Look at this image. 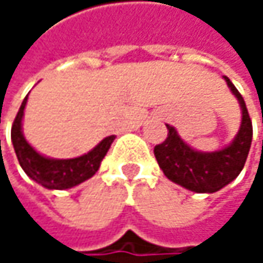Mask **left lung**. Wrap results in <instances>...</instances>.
<instances>
[{"label": "left lung", "instance_id": "1", "mask_svg": "<svg viewBox=\"0 0 263 263\" xmlns=\"http://www.w3.org/2000/svg\"><path fill=\"white\" fill-rule=\"evenodd\" d=\"M224 79L242 108L240 129L230 146L216 152H198L184 143L175 128L166 125L167 138L154 147L163 174L171 181L196 193H213L232 183L243 169L251 146L253 125L243 97L232 80L227 76Z\"/></svg>", "mask_w": 263, "mask_h": 263}]
</instances>
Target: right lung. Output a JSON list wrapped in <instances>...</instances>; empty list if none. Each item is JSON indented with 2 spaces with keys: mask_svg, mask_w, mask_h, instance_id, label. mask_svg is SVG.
Segmentation results:
<instances>
[{
  "mask_svg": "<svg viewBox=\"0 0 263 263\" xmlns=\"http://www.w3.org/2000/svg\"><path fill=\"white\" fill-rule=\"evenodd\" d=\"M26 103L27 97L21 103V108L12 125V143L18 157V161L27 175L37 184L47 189H56V190L74 187L78 184L83 183L85 180L91 178L99 171L100 163L103 157L106 155L108 149L111 147V143L114 141L116 135H109L103 138L92 151H89L88 154L78 158H70V160L47 158L37 154L27 143L23 135L21 122H23Z\"/></svg>",
  "mask_w": 263,
  "mask_h": 263,
  "instance_id": "obj_1",
  "label": "right lung"
}]
</instances>
